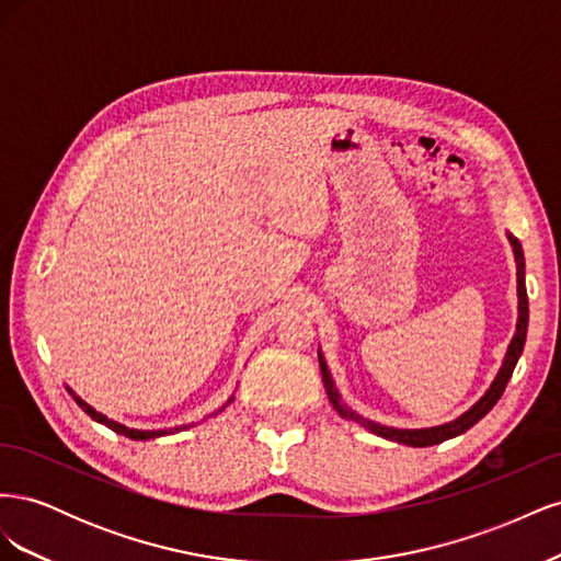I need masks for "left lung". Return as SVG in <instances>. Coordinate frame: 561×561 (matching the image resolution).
<instances>
[{
  "label": "left lung",
  "instance_id": "1",
  "mask_svg": "<svg viewBox=\"0 0 561 561\" xmlns=\"http://www.w3.org/2000/svg\"><path fill=\"white\" fill-rule=\"evenodd\" d=\"M507 241H511L513 245V252H515V262H517V299H519V316H517V330H515V336L511 346H507V353L503 358V365L499 369V375L494 379V383L489 386L486 393L474 402L468 412H463L458 419L449 421V423H443V426H433V428H390V426H381V423L377 421H369L360 414H355L351 407L342 400V396H339V390L332 381V375L328 369V363L325 358H322V353L318 351V363H320V371H322V383H325V390H328V398L332 402L334 410L339 412V416H344L348 421H355L360 423L363 428H367L369 433H375L379 437H386V439H393V443H400V445H410V447H431V445H439L445 443V439H451L456 435L466 433L468 428H472L474 423H478L482 416L489 414L491 407H494L503 390L507 386V381H511L513 377V369L519 360L522 355V348H524V342H526V328H529V299H526V285H524V252H522V243L515 239L513 233H507Z\"/></svg>",
  "mask_w": 561,
  "mask_h": 561
}]
</instances>
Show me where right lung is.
<instances>
[{
    "instance_id": "1",
    "label": "right lung",
    "mask_w": 561,
    "mask_h": 561,
    "mask_svg": "<svg viewBox=\"0 0 561 561\" xmlns=\"http://www.w3.org/2000/svg\"><path fill=\"white\" fill-rule=\"evenodd\" d=\"M67 390H70V396L75 398V402H77V404L81 407V410L87 412L93 421L103 423V426H107L110 431H114V433H118V435H126V437H130V439H154V437H161V435H171V433H178V431L190 428V426H180V428H171V431H138V428H126L124 423H116V421L107 419L105 414L95 412L89 402H83L79 396H75V390H72V388H67ZM231 400H233V398H229V400H227V404H229ZM227 404H225V407H227ZM225 407H222V410H225ZM222 410H219V412H222Z\"/></svg>"
}]
</instances>
